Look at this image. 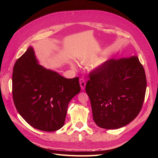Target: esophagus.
Masks as SVG:
<instances>
[{
	"mask_svg": "<svg viewBox=\"0 0 158 158\" xmlns=\"http://www.w3.org/2000/svg\"><path fill=\"white\" fill-rule=\"evenodd\" d=\"M80 87L81 89H84L85 87V81L84 78H80Z\"/></svg>",
	"mask_w": 158,
	"mask_h": 158,
	"instance_id": "esophagus-1",
	"label": "esophagus"
}]
</instances>
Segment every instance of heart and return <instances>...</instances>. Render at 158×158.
Returning a JSON list of instances; mask_svg holds the SVG:
<instances>
[{
    "instance_id": "b5f03b06",
    "label": "heart",
    "mask_w": 158,
    "mask_h": 158,
    "mask_svg": "<svg viewBox=\"0 0 158 158\" xmlns=\"http://www.w3.org/2000/svg\"><path fill=\"white\" fill-rule=\"evenodd\" d=\"M95 56H83L82 57V58L80 59V60L81 61H85L86 60L88 59H94L95 58ZM70 66L73 69H76V64L74 63V62H70Z\"/></svg>"
}]
</instances>
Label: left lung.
Instances as JSON below:
<instances>
[{"label":"left lung","instance_id":"8db88e82","mask_svg":"<svg viewBox=\"0 0 158 158\" xmlns=\"http://www.w3.org/2000/svg\"><path fill=\"white\" fill-rule=\"evenodd\" d=\"M89 77L85 92L98 127L117 129L137 117L147 84L144 67L137 56L110 59Z\"/></svg>","mask_w":158,"mask_h":158}]
</instances>
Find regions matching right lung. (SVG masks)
Wrapping results in <instances>:
<instances>
[{"mask_svg":"<svg viewBox=\"0 0 158 158\" xmlns=\"http://www.w3.org/2000/svg\"><path fill=\"white\" fill-rule=\"evenodd\" d=\"M78 80L67 79L40 65L30 46L13 68L12 95L18 112L38 130H59L64 124L69 102L80 92Z\"/></svg>","mask_w":158,"mask_h":158,"instance_id":"right-lung-1","label":"right lung"}]
</instances>
